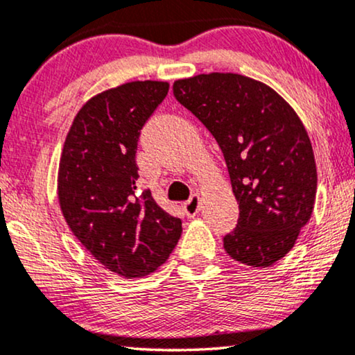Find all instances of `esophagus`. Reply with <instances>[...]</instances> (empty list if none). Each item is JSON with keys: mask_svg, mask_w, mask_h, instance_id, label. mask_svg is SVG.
<instances>
[{"mask_svg": "<svg viewBox=\"0 0 355 355\" xmlns=\"http://www.w3.org/2000/svg\"><path fill=\"white\" fill-rule=\"evenodd\" d=\"M183 209H185L188 217L196 216L198 212H200V195H193L190 200L183 205Z\"/></svg>", "mask_w": 355, "mask_h": 355, "instance_id": "34e87169", "label": "esophagus"}]
</instances>
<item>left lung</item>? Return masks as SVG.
Listing matches in <instances>:
<instances>
[{
	"label": "left lung",
	"mask_w": 355,
	"mask_h": 355,
	"mask_svg": "<svg viewBox=\"0 0 355 355\" xmlns=\"http://www.w3.org/2000/svg\"><path fill=\"white\" fill-rule=\"evenodd\" d=\"M173 96L224 154L240 209L225 252L252 268L272 266L294 248L315 206L318 178L304 123L272 87L242 74L177 79Z\"/></svg>",
	"instance_id": "obj_1"
}]
</instances>
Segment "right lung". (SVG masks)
<instances>
[{"label":"right lung","mask_w":355,"mask_h":355,"mask_svg":"<svg viewBox=\"0 0 355 355\" xmlns=\"http://www.w3.org/2000/svg\"><path fill=\"white\" fill-rule=\"evenodd\" d=\"M168 92L167 81H131L89 98L66 135L58 201L66 224L108 271L135 279L167 261L182 220L138 195L139 131Z\"/></svg>","instance_id":"1"}]
</instances>
